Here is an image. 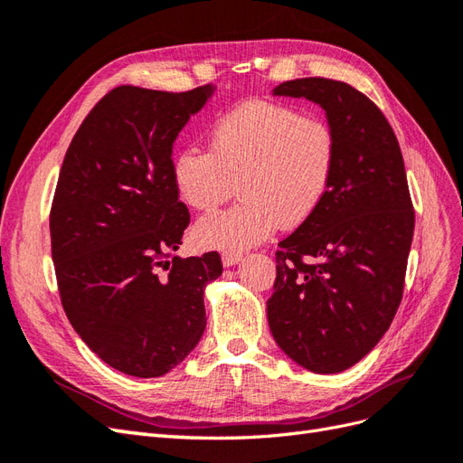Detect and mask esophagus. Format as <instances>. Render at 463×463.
Instances as JSON below:
<instances>
[{"mask_svg":"<svg viewBox=\"0 0 463 463\" xmlns=\"http://www.w3.org/2000/svg\"><path fill=\"white\" fill-rule=\"evenodd\" d=\"M222 262H223V266H235V264L241 262V255H237V253H223V255H222Z\"/></svg>","mask_w":463,"mask_h":463,"instance_id":"esophagus-1","label":"esophagus"}]
</instances>
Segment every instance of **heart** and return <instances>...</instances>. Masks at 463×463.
<instances>
[{
  "instance_id": "1",
  "label": "heart",
  "mask_w": 463,
  "mask_h": 463,
  "mask_svg": "<svg viewBox=\"0 0 463 463\" xmlns=\"http://www.w3.org/2000/svg\"><path fill=\"white\" fill-rule=\"evenodd\" d=\"M210 152L179 150L172 162L174 185L189 208L210 213L240 189L241 201L203 218L194 241L204 249L237 253L282 228H298L326 199L338 162L332 125L298 108L247 100L220 114L208 131Z\"/></svg>"
}]
</instances>
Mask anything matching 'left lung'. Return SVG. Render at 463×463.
Listing matches in <instances>:
<instances>
[{
    "instance_id": "obj_1",
    "label": "left lung",
    "mask_w": 463,
    "mask_h": 463,
    "mask_svg": "<svg viewBox=\"0 0 463 463\" xmlns=\"http://www.w3.org/2000/svg\"><path fill=\"white\" fill-rule=\"evenodd\" d=\"M272 94L326 111L338 162L317 213L278 243L266 315L298 365L342 373L381 342L402 301L415 226L402 150L383 111L347 82L307 77Z\"/></svg>"
}]
</instances>
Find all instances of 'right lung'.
I'll use <instances>...</instances> for the list:
<instances>
[{"mask_svg": "<svg viewBox=\"0 0 463 463\" xmlns=\"http://www.w3.org/2000/svg\"><path fill=\"white\" fill-rule=\"evenodd\" d=\"M213 92L118 87L63 158L50 213L61 305L80 340L125 374L170 373L206 326L204 288L222 274L220 255L167 259L189 223L172 177L174 143Z\"/></svg>", "mask_w": 463, "mask_h": 463, "instance_id": "add662e5", "label": "right lung"}]
</instances>
